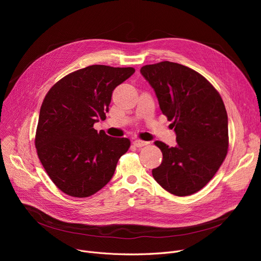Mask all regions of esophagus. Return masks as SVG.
Returning <instances> with one entry per match:
<instances>
[{
  "mask_svg": "<svg viewBox=\"0 0 261 261\" xmlns=\"http://www.w3.org/2000/svg\"><path fill=\"white\" fill-rule=\"evenodd\" d=\"M133 145L141 148V147L149 145V142H145V141H141V140H135V141H133Z\"/></svg>",
  "mask_w": 261,
  "mask_h": 261,
  "instance_id": "esophagus-1",
  "label": "esophagus"
}]
</instances>
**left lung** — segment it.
<instances>
[{"mask_svg": "<svg viewBox=\"0 0 261 261\" xmlns=\"http://www.w3.org/2000/svg\"><path fill=\"white\" fill-rule=\"evenodd\" d=\"M141 73L155 92L160 109L174 128L176 146L156 141L162 164L154 180L168 193L190 196L220 168L228 148L227 113L220 94L198 72L170 61L148 64Z\"/></svg>", "mask_w": 261, "mask_h": 261, "instance_id": "1", "label": "left lung"}]
</instances>
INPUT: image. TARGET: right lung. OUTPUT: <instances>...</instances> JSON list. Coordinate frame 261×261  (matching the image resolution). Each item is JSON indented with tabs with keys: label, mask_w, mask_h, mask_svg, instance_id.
Segmentation results:
<instances>
[{
	"label": "right lung",
	"mask_w": 261,
	"mask_h": 261,
	"mask_svg": "<svg viewBox=\"0 0 261 261\" xmlns=\"http://www.w3.org/2000/svg\"><path fill=\"white\" fill-rule=\"evenodd\" d=\"M133 67L90 65L60 79L40 109L35 145L50 180L64 194L87 198L112 179L126 138L95 130L106 119L114 89L134 74Z\"/></svg>",
	"instance_id": "1"
}]
</instances>
